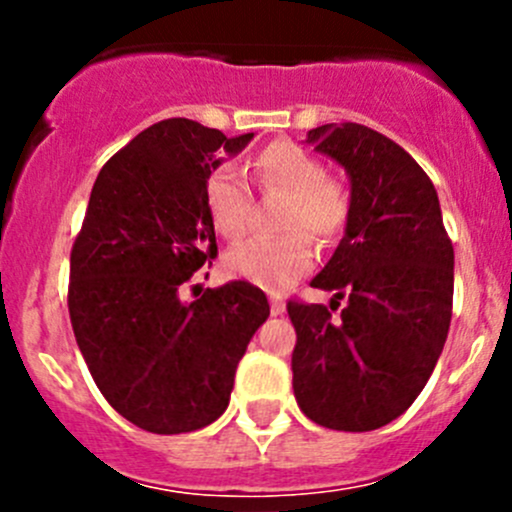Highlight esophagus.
<instances>
[{"mask_svg":"<svg viewBox=\"0 0 512 512\" xmlns=\"http://www.w3.org/2000/svg\"><path fill=\"white\" fill-rule=\"evenodd\" d=\"M270 312L275 314V317H277V314H282V312H285V302H282L280 297H272L270 299Z\"/></svg>","mask_w":512,"mask_h":512,"instance_id":"1","label":"esophagus"}]
</instances>
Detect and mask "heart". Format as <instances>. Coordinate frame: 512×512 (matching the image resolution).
Returning a JSON list of instances; mask_svg holds the SVG:
<instances>
[{"mask_svg":"<svg viewBox=\"0 0 512 512\" xmlns=\"http://www.w3.org/2000/svg\"><path fill=\"white\" fill-rule=\"evenodd\" d=\"M252 173L262 193L285 195L275 240L240 242L225 252L227 275L270 292H282L314 265V245L306 232L322 242L342 235L352 213V198L342 180L329 178L317 156L289 141L270 143L252 160ZM205 210L215 230L237 240L247 230L250 190L235 168H218L205 183ZM305 232L302 233L301 230Z\"/></svg>","mask_w":512,"mask_h":512,"instance_id":"1","label":"heart"}]
</instances>
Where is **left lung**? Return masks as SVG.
<instances>
[{"instance_id": "1", "label": "left lung", "mask_w": 512, "mask_h": 512, "mask_svg": "<svg viewBox=\"0 0 512 512\" xmlns=\"http://www.w3.org/2000/svg\"><path fill=\"white\" fill-rule=\"evenodd\" d=\"M307 146L349 175L352 213L312 287L347 297L339 319L322 304L289 302L297 329L292 389L299 409L334 431H374L426 386L446 344L453 245L428 175L391 138L361 123H327Z\"/></svg>"}]
</instances>
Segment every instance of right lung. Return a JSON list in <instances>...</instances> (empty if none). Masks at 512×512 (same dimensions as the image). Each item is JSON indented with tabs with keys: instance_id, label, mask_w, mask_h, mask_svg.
Instances as JSON below:
<instances>
[{
	"instance_id": "add662e5",
	"label": "right lung",
	"mask_w": 512,
	"mask_h": 512,
	"mask_svg": "<svg viewBox=\"0 0 512 512\" xmlns=\"http://www.w3.org/2000/svg\"><path fill=\"white\" fill-rule=\"evenodd\" d=\"M252 138L168 118L108 160L91 190L71 250V327L101 394L143 431L188 433L223 416L237 364L270 317L250 282L180 299L218 255L205 183Z\"/></svg>"
}]
</instances>
